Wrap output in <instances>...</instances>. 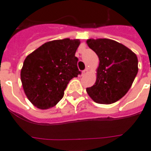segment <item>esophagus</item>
Wrapping results in <instances>:
<instances>
[{
	"mask_svg": "<svg viewBox=\"0 0 151 151\" xmlns=\"http://www.w3.org/2000/svg\"><path fill=\"white\" fill-rule=\"evenodd\" d=\"M88 72V69H85V70H84L82 71V73H81V74H82L83 76L85 75V74H87Z\"/></svg>",
	"mask_w": 151,
	"mask_h": 151,
	"instance_id": "34e87169",
	"label": "esophagus"
}]
</instances>
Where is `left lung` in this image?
Here are the masks:
<instances>
[{
  "instance_id": "1",
  "label": "left lung",
  "mask_w": 151,
  "mask_h": 151,
  "mask_svg": "<svg viewBox=\"0 0 151 151\" xmlns=\"http://www.w3.org/2000/svg\"><path fill=\"white\" fill-rule=\"evenodd\" d=\"M87 45L99 57L96 81L86 91L97 103L110 104L126 94L138 73L136 55L126 46L107 38L88 39Z\"/></svg>"
}]
</instances>
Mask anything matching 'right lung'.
Masks as SVG:
<instances>
[{
    "label": "right lung",
    "instance_id": "add662e5",
    "mask_svg": "<svg viewBox=\"0 0 151 151\" xmlns=\"http://www.w3.org/2000/svg\"><path fill=\"white\" fill-rule=\"evenodd\" d=\"M78 39L46 42L25 59L21 81L27 97L36 107L45 110L54 106L63 97L69 81L78 77Z\"/></svg>",
    "mask_w": 151,
    "mask_h": 151
}]
</instances>
